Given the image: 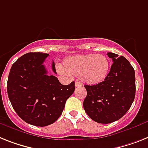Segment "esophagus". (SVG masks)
<instances>
[{"instance_id": "34e87169", "label": "esophagus", "mask_w": 148, "mask_h": 148, "mask_svg": "<svg viewBox=\"0 0 148 148\" xmlns=\"http://www.w3.org/2000/svg\"><path fill=\"white\" fill-rule=\"evenodd\" d=\"M82 85V84L80 82H75V86L76 88H78V87H80V86H81Z\"/></svg>"}]
</instances>
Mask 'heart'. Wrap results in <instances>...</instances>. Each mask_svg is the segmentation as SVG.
Instances as JSON below:
<instances>
[{
    "mask_svg": "<svg viewBox=\"0 0 148 148\" xmlns=\"http://www.w3.org/2000/svg\"><path fill=\"white\" fill-rule=\"evenodd\" d=\"M110 63L103 54L85 53L66 57L58 72L63 75H79L83 82L97 85L106 79L110 73Z\"/></svg>",
    "mask_w": 148,
    "mask_h": 148,
    "instance_id": "heart-1",
    "label": "heart"
}]
</instances>
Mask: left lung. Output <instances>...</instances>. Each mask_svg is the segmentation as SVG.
I'll return each instance as SVG.
<instances>
[{"label":"left lung","mask_w":148,"mask_h":148,"mask_svg":"<svg viewBox=\"0 0 148 148\" xmlns=\"http://www.w3.org/2000/svg\"><path fill=\"white\" fill-rule=\"evenodd\" d=\"M113 60L110 71L104 81L85 85L87 96L83 107L88 116L98 123H113L125 115L135 96L134 68L125 57L107 53Z\"/></svg>","instance_id":"8db88e82"}]
</instances>
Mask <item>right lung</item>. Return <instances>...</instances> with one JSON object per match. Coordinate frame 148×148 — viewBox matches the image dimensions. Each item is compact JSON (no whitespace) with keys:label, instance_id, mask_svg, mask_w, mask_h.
Wrapping results in <instances>:
<instances>
[{"label":"right lung","instance_id":"add662e5","mask_svg":"<svg viewBox=\"0 0 148 148\" xmlns=\"http://www.w3.org/2000/svg\"><path fill=\"white\" fill-rule=\"evenodd\" d=\"M48 53H28L13 63L7 80L12 107L23 120L35 126H47L58 119L66 101L75 91V82L63 85L47 75L43 63ZM52 70L56 73L54 63Z\"/></svg>","mask_w":148,"mask_h":148}]
</instances>
